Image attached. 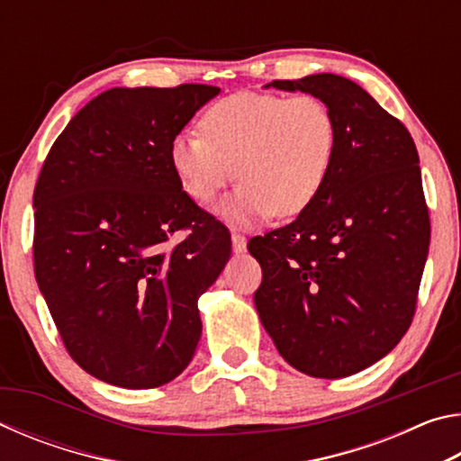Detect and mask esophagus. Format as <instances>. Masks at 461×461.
I'll list each match as a JSON object with an SVG mask.
<instances>
[{"label":"esophagus","instance_id":"1","mask_svg":"<svg viewBox=\"0 0 461 461\" xmlns=\"http://www.w3.org/2000/svg\"><path fill=\"white\" fill-rule=\"evenodd\" d=\"M231 248H233V252H244V249H246V238L241 236V233L233 231L231 233Z\"/></svg>","mask_w":461,"mask_h":461}]
</instances>
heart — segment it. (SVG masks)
Wrapping results in <instances>:
<instances>
[{
  "instance_id": "b5f03b06",
  "label": "heart",
  "mask_w": 461,
  "mask_h": 461,
  "mask_svg": "<svg viewBox=\"0 0 461 461\" xmlns=\"http://www.w3.org/2000/svg\"><path fill=\"white\" fill-rule=\"evenodd\" d=\"M199 126L203 137L173 138L170 165L199 205H212L238 173L240 189L220 207L236 223L307 212L338 152L331 109L313 95L236 93L209 107Z\"/></svg>"
}]
</instances>
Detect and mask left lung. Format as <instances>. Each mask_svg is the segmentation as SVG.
Here are the masks:
<instances>
[{
    "label": "left lung",
    "mask_w": 461,
    "mask_h": 461,
    "mask_svg": "<svg viewBox=\"0 0 461 461\" xmlns=\"http://www.w3.org/2000/svg\"><path fill=\"white\" fill-rule=\"evenodd\" d=\"M267 87L321 99L338 152L307 212L248 241L262 267L256 311L293 368L343 378L384 357L415 315L431 236L419 154L409 130L346 77Z\"/></svg>",
    "instance_id": "left-lung-1"
}]
</instances>
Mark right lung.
<instances>
[{"mask_svg":"<svg viewBox=\"0 0 461 461\" xmlns=\"http://www.w3.org/2000/svg\"><path fill=\"white\" fill-rule=\"evenodd\" d=\"M217 93H101L62 130L38 176V288L67 352L107 384L162 386L197 349V301L228 264L231 240L183 191L170 142ZM178 229L190 236L170 247Z\"/></svg>","mask_w":461,"mask_h":461,"instance_id":"right-lung-1","label":"right lung"}]
</instances>
